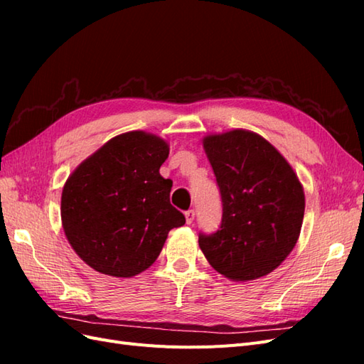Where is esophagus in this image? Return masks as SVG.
I'll return each instance as SVG.
<instances>
[{
    "label": "esophagus",
    "instance_id": "34e87169",
    "mask_svg": "<svg viewBox=\"0 0 364 364\" xmlns=\"http://www.w3.org/2000/svg\"><path fill=\"white\" fill-rule=\"evenodd\" d=\"M194 217H196V214H194L193 209H190V211H186V213H185V220H186V225H191V223L194 222Z\"/></svg>",
    "mask_w": 364,
    "mask_h": 364
}]
</instances>
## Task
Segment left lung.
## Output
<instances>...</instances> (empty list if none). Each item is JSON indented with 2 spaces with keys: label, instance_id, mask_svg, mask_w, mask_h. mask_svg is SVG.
<instances>
[{
  "label": "left lung",
  "instance_id": "obj_1",
  "mask_svg": "<svg viewBox=\"0 0 364 364\" xmlns=\"http://www.w3.org/2000/svg\"><path fill=\"white\" fill-rule=\"evenodd\" d=\"M222 194V225L199 235L208 262L230 281L266 277L290 255L301 234L305 194L281 153L255 132L203 138Z\"/></svg>",
  "mask_w": 364,
  "mask_h": 364
}]
</instances>
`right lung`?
I'll return each instance as SVG.
<instances>
[{"label":"right lung","instance_id":"add662e5","mask_svg":"<svg viewBox=\"0 0 364 364\" xmlns=\"http://www.w3.org/2000/svg\"><path fill=\"white\" fill-rule=\"evenodd\" d=\"M170 144L142 130L109 139L63 185L60 217L71 247L95 272L132 278L156 261L185 217L159 168Z\"/></svg>","mask_w":364,"mask_h":364}]
</instances>
